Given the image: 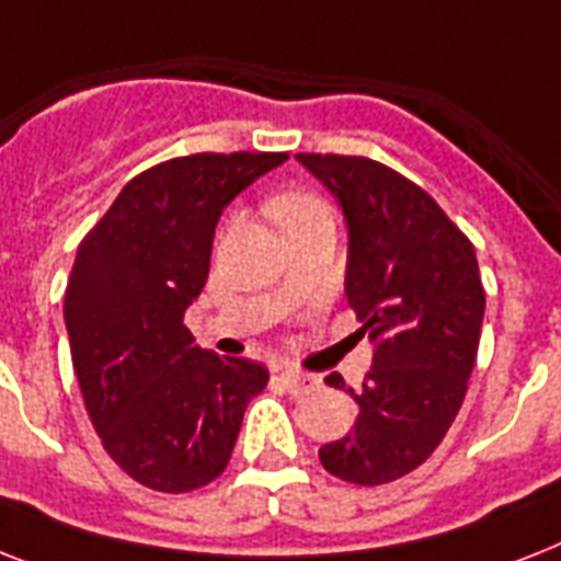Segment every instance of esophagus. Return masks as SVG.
Returning <instances> with one entry per match:
<instances>
[{
    "mask_svg": "<svg viewBox=\"0 0 561 561\" xmlns=\"http://www.w3.org/2000/svg\"><path fill=\"white\" fill-rule=\"evenodd\" d=\"M279 378L290 396H308V392L320 390V378H317V375L297 373V369H282Z\"/></svg>",
    "mask_w": 561,
    "mask_h": 561,
    "instance_id": "34e87169",
    "label": "esophagus"
}]
</instances>
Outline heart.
I'll return each instance as SVG.
<instances>
[{
    "label": "heart",
    "mask_w": 561,
    "mask_h": 561,
    "mask_svg": "<svg viewBox=\"0 0 561 561\" xmlns=\"http://www.w3.org/2000/svg\"><path fill=\"white\" fill-rule=\"evenodd\" d=\"M267 209H271L273 220L282 227V232H294V229L332 220L329 206L311 192H285L279 197H273Z\"/></svg>",
    "instance_id": "1"
}]
</instances>
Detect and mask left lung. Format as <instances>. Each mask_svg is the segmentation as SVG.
Returning <instances> with one entry per match:
<instances>
[{
	"label": "left lung",
	"mask_w": 561,
	"mask_h": 561,
	"mask_svg": "<svg viewBox=\"0 0 561 561\" xmlns=\"http://www.w3.org/2000/svg\"><path fill=\"white\" fill-rule=\"evenodd\" d=\"M337 201L350 232L346 299L373 367L355 427L320 448L334 478L378 486L408 474L448 434L474 369L483 325L478 255L427 192L367 157L297 153ZM346 387L337 373L325 378Z\"/></svg>",
	"instance_id": "obj_1"
}]
</instances>
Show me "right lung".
<instances>
[{"label": "right lung", "instance_id": "obj_1", "mask_svg": "<svg viewBox=\"0 0 561 561\" xmlns=\"http://www.w3.org/2000/svg\"><path fill=\"white\" fill-rule=\"evenodd\" d=\"M288 153H194L122 188L90 229L64 320L83 404L107 454L157 492H192L227 469L267 369L201 350L183 323L209 276L220 215Z\"/></svg>", "mask_w": 561, "mask_h": 561}]
</instances>
